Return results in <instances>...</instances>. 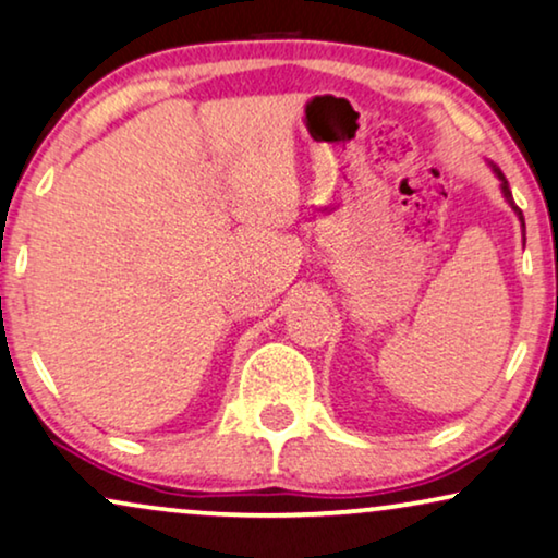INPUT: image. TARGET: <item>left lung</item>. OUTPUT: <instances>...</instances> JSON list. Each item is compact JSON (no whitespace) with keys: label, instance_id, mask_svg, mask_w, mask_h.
Masks as SVG:
<instances>
[{"label":"left lung","instance_id":"obj_1","mask_svg":"<svg viewBox=\"0 0 558 558\" xmlns=\"http://www.w3.org/2000/svg\"><path fill=\"white\" fill-rule=\"evenodd\" d=\"M495 173H497V178H500V181H502V193H505V202H508L510 206H512V211H515L518 214V219H521V225H523V229H525V221H523V211L521 209H518V206H515V202H512V193H510V189H508V181H505V175L500 173V170H497L495 168Z\"/></svg>","mask_w":558,"mask_h":558}]
</instances>
